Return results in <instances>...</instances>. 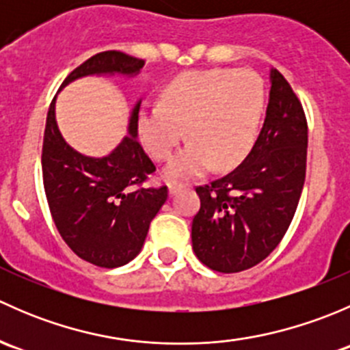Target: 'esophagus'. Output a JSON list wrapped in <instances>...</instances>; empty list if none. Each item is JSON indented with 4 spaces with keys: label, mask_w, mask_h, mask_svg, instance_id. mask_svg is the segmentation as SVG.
<instances>
[{
    "label": "esophagus",
    "mask_w": 350,
    "mask_h": 350,
    "mask_svg": "<svg viewBox=\"0 0 350 350\" xmlns=\"http://www.w3.org/2000/svg\"><path fill=\"white\" fill-rule=\"evenodd\" d=\"M167 188H169V195L174 196V195H178V193L181 191V189L185 188V186H183V185H178V183H169Z\"/></svg>",
    "instance_id": "1"
}]
</instances>
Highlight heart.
<instances>
[{
	"label": "heart",
	"mask_w": 350,
	"mask_h": 350,
	"mask_svg": "<svg viewBox=\"0 0 350 350\" xmlns=\"http://www.w3.org/2000/svg\"><path fill=\"white\" fill-rule=\"evenodd\" d=\"M264 108L266 86L254 70H189L164 88L161 105L140 111V139L164 161L186 133L189 144L171 159L164 174L171 181H188L211 164L221 171L241 164L259 135Z\"/></svg>",
	"instance_id": "heart-1"
}]
</instances>
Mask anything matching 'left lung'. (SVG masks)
Returning <instances> with one entry per match:
<instances>
[{
  "instance_id": "obj_1",
  "label": "left lung",
  "mask_w": 350,
  "mask_h": 350,
  "mask_svg": "<svg viewBox=\"0 0 350 350\" xmlns=\"http://www.w3.org/2000/svg\"><path fill=\"white\" fill-rule=\"evenodd\" d=\"M308 125L301 103L271 69L262 130L243 162L224 178L198 186L193 218L196 257L218 273H241L266 259L284 237L305 185Z\"/></svg>"
}]
</instances>
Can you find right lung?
<instances>
[{
    "label": "right lung",
    "instance_id": "add662e5",
    "mask_svg": "<svg viewBox=\"0 0 350 350\" xmlns=\"http://www.w3.org/2000/svg\"><path fill=\"white\" fill-rule=\"evenodd\" d=\"M146 62L118 51L93 55L72 70L62 88L84 76H135ZM140 100L132 109L129 135L111 154L88 157L59 132L55 98L45 123L42 176L59 234L77 257L100 267H118L142 250L150 221L167 200V186L147 188L154 162L137 140Z\"/></svg>",
    "mask_w": 350,
    "mask_h": 350
}]
</instances>
